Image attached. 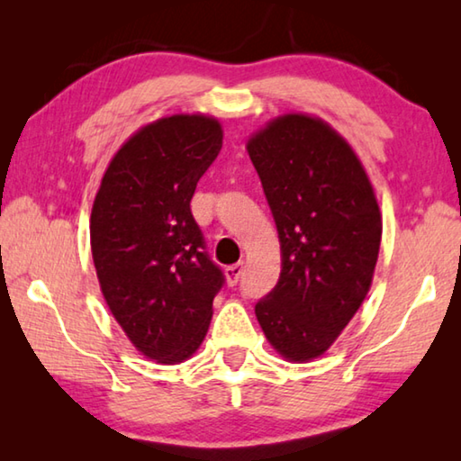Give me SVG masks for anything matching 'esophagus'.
<instances>
[{
  "mask_svg": "<svg viewBox=\"0 0 461 461\" xmlns=\"http://www.w3.org/2000/svg\"><path fill=\"white\" fill-rule=\"evenodd\" d=\"M241 275H244V264H231V267L225 268V280H228L230 286H236Z\"/></svg>",
  "mask_w": 461,
  "mask_h": 461,
  "instance_id": "esophagus-1",
  "label": "esophagus"
}]
</instances>
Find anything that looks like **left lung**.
<instances>
[{
    "instance_id": "obj_1",
    "label": "left lung",
    "mask_w": 461,
    "mask_h": 461,
    "mask_svg": "<svg viewBox=\"0 0 461 461\" xmlns=\"http://www.w3.org/2000/svg\"><path fill=\"white\" fill-rule=\"evenodd\" d=\"M275 217L283 270L256 303L267 339L291 362L323 356L370 291L382 220L360 158L323 120L286 113L248 140Z\"/></svg>"
}]
</instances>
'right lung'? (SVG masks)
Here are the masks:
<instances>
[{
    "mask_svg": "<svg viewBox=\"0 0 461 461\" xmlns=\"http://www.w3.org/2000/svg\"><path fill=\"white\" fill-rule=\"evenodd\" d=\"M221 140L220 122L201 113L148 123L109 162L93 203L101 293L138 352L160 364L197 352L225 283L191 213Z\"/></svg>",
    "mask_w": 461,
    "mask_h": 461,
    "instance_id": "right-lung-1",
    "label": "right lung"
}]
</instances>
